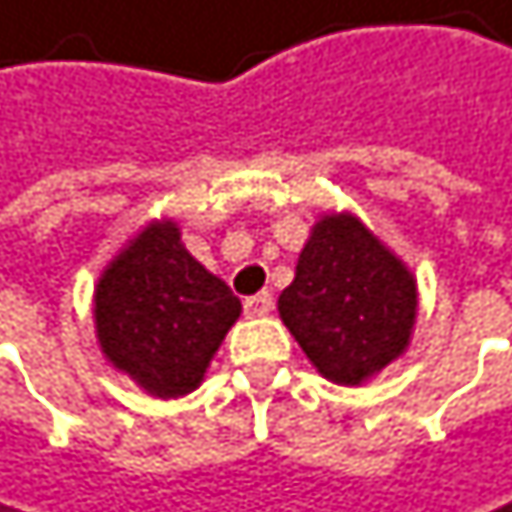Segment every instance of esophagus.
Returning a JSON list of instances; mask_svg holds the SVG:
<instances>
[{
  "label": "esophagus",
  "instance_id": "esophagus-1",
  "mask_svg": "<svg viewBox=\"0 0 512 512\" xmlns=\"http://www.w3.org/2000/svg\"><path fill=\"white\" fill-rule=\"evenodd\" d=\"M242 306H245V312H248V315H267V312L273 309V294H270V291L251 294V297H245V300H242Z\"/></svg>",
  "mask_w": 512,
  "mask_h": 512
}]
</instances>
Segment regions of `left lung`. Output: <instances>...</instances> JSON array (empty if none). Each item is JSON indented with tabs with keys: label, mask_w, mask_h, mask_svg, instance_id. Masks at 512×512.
Masks as SVG:
<instances>
[{
	"label": "left lung",
	"mask_w": 512,
	"mask_h": 512,
	"mask_svg": "<svg viewBox=\"0 0 512 512\" xmlns=\"http://www.w3.org/2000/svg\"><path fill=\"white\" fill-rule=\"evenodd\" d=\"M279 315L321 376L358 385L407 349L416 282L352 215L315 224Z\"/></svg>",
	"instance_id": "obj_1"
}]
</instances>
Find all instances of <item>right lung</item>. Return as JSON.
<instances>
[{
  "label": "right lung",
  "instance_id": "add662e5",
  "mask_svg": "<svg viewBox=\"0 0 512 512\" xmlns=\"http://www.w3.org/2000/svg\"><path fill=\"white\" fill-rule=\"evenodd\" d=\"M239 309L175 224H151L99 279L96 334L118 370L157 397H178L200 385Z\"/></svg>",
  "mask_w": 512,
  "mask_h": 512
}]
</instances>
